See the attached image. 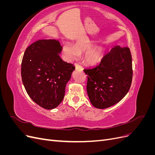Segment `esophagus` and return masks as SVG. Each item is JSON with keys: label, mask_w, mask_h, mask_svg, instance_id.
<instances>
[{"label": "esophagus", "mask_w": 155, "mask_h": 155, "mask_svg": "<svg viewBox=\"0 0 155 155\" xmlns=\"http://www.w3.org/2000/svg\"><path fill=\"white\" fill-rule=\"evenodd\" d=\"M75 67H76V70H83V68L81 66V65H79V64L76 63V64H75Z\"/></svg>", "instance_id": "1"}]
</instances>
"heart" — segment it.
Wrapping results in <instances>:
<instances>
[{
    "label": "heart",
    "instance_id": "b5f03b06",
    "mask_svg": "<svg viewBox=\"0 0 155 155\" xmlns=\"http://www.w3.org/2000/svg\"><path fill=\"white\" fill-rule=\"evenodd\" d=\"M92 44L90 41H82L76 43L75 46L70 44H66L64 46V51L70 59H76L79 54L87 51L85 55V62L91 65L96 64L99 63L102 57L104 49L101 46H96L90 49L92 47Z\"/></svg>",
    "mask_w": 155,
    "mask_h": 155
}]
</instances>
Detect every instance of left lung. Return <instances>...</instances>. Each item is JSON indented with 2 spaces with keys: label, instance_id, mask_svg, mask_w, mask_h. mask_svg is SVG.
Masks as SVG:
<instances>
[{
  "label": "left lung",
  "instance_id": "obj_1",
  "mask_svg": "<svg viewBox=\"0 0 155 155\" xmlns=\"http://www.w3.org/2000/svg\"><path fill=\"white\" fill-rule=\"evenodd\" d=\"M87 75V94L97 109H106L121 101L129 92L133 79L130 49L116 46L97 66L84 69Z\"/></svg>",
  "mask_w": 155,
  "mask_h": 155
}]
</instances>
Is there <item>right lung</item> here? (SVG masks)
I'll return each instance as SVG.
<instances>
[{
  "mask_svg": "<svg viewBox=\"0 0 155 155\" xmlns=\"http://www.w3.org/2000/svg\"><path fill=\"white\" fill-rule=\"evenodd\" d=\"M61 50L58 41L42 39L30 45L23 55V85L31 99L46 109H53L63 101L67 83L75 70L72 64L60 58Z\"/></svg>",
  "mask_w": 155,
  "mask_h": 155,
  "instance_id": "1",
  "label": "right lung"
}]
</instances>
